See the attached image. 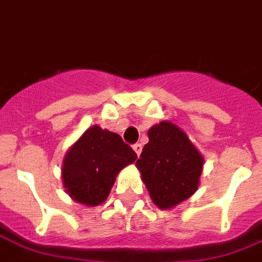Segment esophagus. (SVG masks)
<instances>
[{
    "label": "esophagus",
    "instance_id": "34e87169",
    "mask_svg": "<svg viewBox=\"0 0 262 262\" xmlns=\"http://www.w3.org/2000/svg\"><path fill=\"white\" fill-rule=\"evenodd\" d=\"M133 149L134 150H135V153H137V155H141V152H142V145H141V143H135V145H134L133 146Z\"/></svg>",
    "mask_w": 262,
    "mask_h": 262
}]
</instances>
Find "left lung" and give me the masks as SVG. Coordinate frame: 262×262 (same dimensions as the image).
I'll list each match as a JSON object with an SVG mask.
<instances>
[{
	"label": "left lung",
	"mask_w": 262,
	"mask_h": 262,
	"mask_svg": "<svg viewBox=\"0 0 262 262\" xmlns=\"http://www.w3.org/2000/svg\"><path fill=\"white\" fill-rule=\"evenodd\" d=\"M147 137L137 167L153 203L160 208L174 207L198 189L203 157L172 123L153 125Z\"/></svg>",
	"instance_id": "8db88e82"
}]
</instances>
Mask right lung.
<instances>
[{
    "label": "right lung",
    "instance_id": "right-lung-1",
    "mask_svg": "<svg viewBox=\"0 0 262 262\" xmlns=\"http://www.w3.org/2000/svg\"><path fill=\"white\" fill-rule=\"evenodd\" d=\"M135 160L137 153L119 134L94 125L82 134L64 157V188L78 203L101 204L107 198L120 170Z\"/></svg>",
    "mask_w": 262,
    "mask_h": 262
}]
</instances>
